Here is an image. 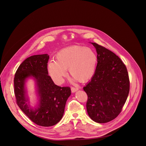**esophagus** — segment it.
I'll return each instance as SVG.
<instances>
[{"label":"esophagus","instance_id":"esophagus-1","mask_svg":"<svg viewBox=\"0 0 146 146\" xmlns=\"http://www.w3.org/2000/svg\"><path fill=\"white\" fill-rule=\"evenodd\" d=\"M78 90V88H74V87H72L71 88V91L73 93L76 92V91Z\"/></svg>","mask_w":146,"mask_h":146}]
</instances>
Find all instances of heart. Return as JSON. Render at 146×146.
<instances>
[{"label":"heart","instance_id":"heart-1","mask_svg":"<svg viewBox=\"0 0 146 146\" xmlns=\"http://www.w3.org/2000/svg\"><path fill=\"white\" fill-rule=\"evenodd\" d=\"M97 56L93 49L83 46H72L59 51L55 60L48 63L49 74L56 83L61 84L67 76L68 69L70 75L78 81L85 82L95 74Z\"/></svg>","mask_w":146,"mask_h":146}]
</instances>
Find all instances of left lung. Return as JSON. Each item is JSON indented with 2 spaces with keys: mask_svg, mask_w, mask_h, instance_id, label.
Returning a JSON list of instances; mask_svg holds the SVG:
<instances>
[{
  "mask_svg": "<svg viewBox=\"0 0 146 146\" xmlns=\"http://www.w3.org/2000/svg\"><path fill=\"white\" fill-rule=\"evenodd\" d=\"M97 64L94 75L84 90L88 95L89 116L98 123H106L121 111L130 90V81L124 63L112 51L95 42Z\"/></svg>",
  "mask_w": 146,
  "mask_h": 146,
  "instance_id": "8db88e82",
  "label": "left lung"
}]
</instances>
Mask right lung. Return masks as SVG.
Returning <instances> with one entry per match:
<instances>
[{"mask_svg":"<svg viewBox=\"0 0 146 146\" xmlns=\"http://www.w3.org/2000/svg\"><path fill=\"white\" fill-rule=\"evenodd\" d=\"M48 54L30 56L21 63L14 78V92L16 102L22 111L33 123L42 126H51L62 118L66 101L71 94L70 87L55 84L48 75ZM35 80L39 104L35 109L27 104L25 88L27 79Z\"/></svg>","mask_w":146,"mask_h":146,"instance_id":"right-lung-1","label":"right lung"}]
</instances>
